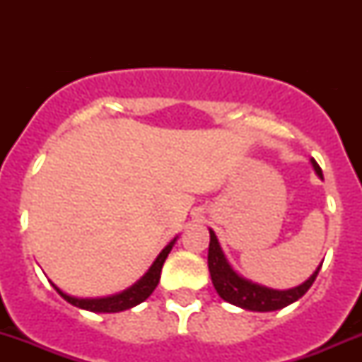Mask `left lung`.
Wrapping results in <instances>:
<instances>
[{"label": "left lung", "mask_w": 362, "mask_h": 362, "mask_svg": "<svg viewBox=\"0 0 362 362\" xmlns=\"http://www.w3.org/2000/svg\"><path fill=\"white\" fill-rule=\"evenodd\" d=\"M310 163H312L313 170L319 175V178H322V170L315 163V159H310ZM208 231H210L208 269H210L211 284H214L215 291H217V294L224 301L240 306L243 310H250V312H275V310L286 308L287 305L298 301L299 298H303L306 294V291L315 282L317 275L320 272V266H322V262H320L319 268L308 276V280L293 287V289H272V287L261 286V284L252 282V280L240 275L233 268L231 262L228 261L224 252H222V247L218 243L215 233L211 229H208Z\"/></svg>", "instance_id": "8db88e82"}]
</instances>
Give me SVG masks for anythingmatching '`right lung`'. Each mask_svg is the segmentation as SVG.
<instances>
[{
    "mask_svg": "<svg viewBox=\"0 0 362 362\" xmlns=\"http://www.w3.org/2000/svg\"><path fill=\"white\" fill-rule=\"evenodd\" d=\"M177 238L178 236H175V238L159 252V255L156 257V261L152 262L151 268L147 269V273H145L138 282H134L133 286L124 289L122 293L105 296V298H76V296H69L64 293V291H61L59 287H57L54 282H50V280L49 282L52 284L54 289L61 294V298L66 299L69 305L76 306V308H82V310H87V312H94V313L124 312V310H129L133 308V306L144 303L148 296L154 293V289L158 287L159 279H160V269H163L164 261H166L168 254H170L171 249H173Z\"/></svg>",
    "mask_w": 362,
    "mask_h": 362,
    "instance_id": "1",
    "label": "right lung"
}]
</instances>
